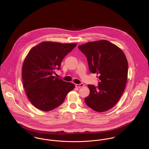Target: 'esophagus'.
Returning a JSON list of instances; mask_svg holds the SVG:
<instances>
[{
  "mask_svg": "<svg viewBox=\"0 0 149 149\" xmlns=\"http://www.w3.org/2000/svg\"><path fill=\"white\" fill-rule=\"evenodd\" d=\"M84 84H76V87H77V88H81V87H83V86H84Z\"/></svg>",
  "mask_w": 149,
  "mask_h": 149,
  "instance_id": "obj_1",
  "label": "esophagus"
}]
</instances>
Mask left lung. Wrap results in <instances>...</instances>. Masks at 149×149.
Masks as SVG:
<instances>
[{
    "label": "left lung",
    "mask_w": 149,
    "mask_h": 149,
    "mask_svg": "<svg viewBox=\"0 0 149 149\" xmlns=\"http://www.w3.org/2000/svg\"><path fill=\"white\" fill-rule=\"evenodd\" d=\"M85 54L92 73L99 75L98 86L88 85L90 93L85 104L95 111H107L122 95L127 81L128 62L124 52L107 40L89 42L79 46Z\"/></svg>",
    "instance_id": "left-lung-1"
}]
</instances>
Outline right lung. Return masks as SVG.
Segmentation results:
<instances>
[{"instance_id": "right-lung-1", "label": "right lung", "mask_w": 149, "mask_h": 149, "mask_svg": "<svg viewBox=\"0 0 149 149\" xmlns=\"http://www.w3.org/2000/svg\"><path fill=\"white\" fill-rule=\"evenodd\" d=\"M76 43L42 42L29 51L22 66V80L31 103L43 111L60 106L75 85L53 76Z\"/></svg>"}]
</instances>
